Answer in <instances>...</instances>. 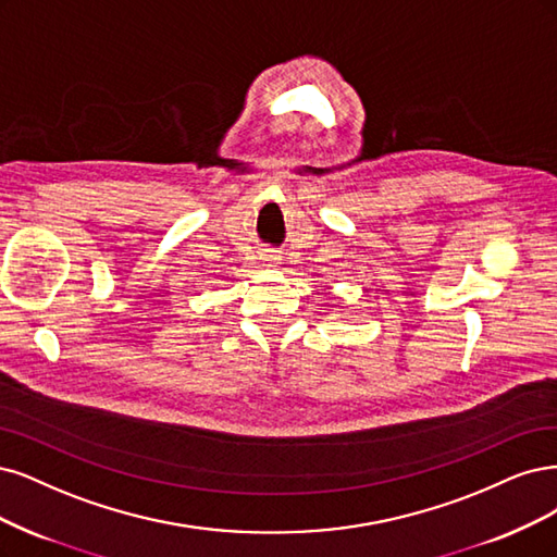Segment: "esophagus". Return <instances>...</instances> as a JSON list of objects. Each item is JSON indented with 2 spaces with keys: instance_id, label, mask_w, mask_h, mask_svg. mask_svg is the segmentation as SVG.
<instances>
[{
  "instance_id": "34e87169",
  "label": "esophagus",
  "mask_w": 557,
  "mask_h": 557,
  "mask_svg": "<svg viewBox=\"0 0 557 557\" xmlns=\"http://www.w3.org/2000/svg\"><path fill=\"white\" fill-rule=\"evenodd\" d=\"M262 260H264V262H270V264H278V260H281V258H278L276 253H264V258H262Z\"/></svg>"
}]
</instances>
